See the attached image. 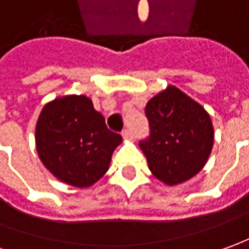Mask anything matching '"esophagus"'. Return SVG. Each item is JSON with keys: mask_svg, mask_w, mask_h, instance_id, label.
<instances>
[{"mask_svg": "<svg viewBox=\"0 0 249 249\" xmlns=\"http://www.w3.org/2000/svg\"><path fill=\"white\" fill-rule=\"evenodd\" d=\"M123 138H124L125 140H129V139H132V132L129 131V129H125V131H123Z\"/></svg>", "mask_w": 249, "mask_h": 249, "instance_id": "obj_1", "label": "esophagus"}]
</instances>
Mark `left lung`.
Here are the masks:
<instances>
[{"mask_svg": "<svg viewBox=\"0 0 249 249\" xmlns=\"http://www.w3.org/2000/svg\"><path fill=\"white\" fill-rule=\"evenodd\" d=\"M146 116L150 138L140 148L151 173L170 187L199 173L214 144L213 123L202 105L167 86L147 102Z\"/></svg>", "mask_w": 249, "mask_h": 249, "instance_id": "1", "label": "left lung"}]
</instances>
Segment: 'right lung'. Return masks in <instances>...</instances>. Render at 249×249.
Returning <instances> with one entry per match:
<instances>
[{
    "mask_svg": "<svg viewBox=\"0 0 249 249\" xmlns=\"http://www.w3.org/2000/svg\"><path fill=\"white\" fill-rule=\"evenodd\" d=\"M121 142L86 95L60 96L46 103L35 126L42 163L55 178L76 188H89L102 178Z\"/></svg>",
    "mask_w": 249,
    "mask_h": 249,
    "instance_id": "1",
    "label": "right lung"
}]
</instances>
